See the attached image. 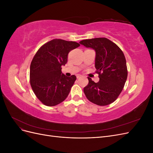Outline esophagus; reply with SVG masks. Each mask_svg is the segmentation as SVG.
I'll return each mask as SVG.
<instances>
[{"instance_id":"1","label":"esophagus","mask_w":153,"mask_h":153,"mask_svg":"<svg viewBox=\"0 0 153 153\" xmlns=\"http://www.w3.org/2000/svg\"><path fill=\"white\" fill-rule=\"evenodd\" d=\"M81 77H82V76L80 75H78L76 76V78H78H78H80Z\"/></svg>"}]
</instances>
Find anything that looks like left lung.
I'll return each mask as SVG.
<instances>
[{
  "label": "left lung",
  "instance_id": "left-lung-1",
  "mask_svg": "<svg viewBox=\"0 0 153 153\" xmlns=\"http://www.w3.org/2000/svg\"><path fill=\"white\" fill-rule=\"evenodd\" d=\"M80 43L95 50V68L100 78L97 83L88 78L89 84L84 88L85 96L91 102L100 106L113 103L121 94L128 76L123 51L106 38L85 39Z\"/></svg>",
  "mask_w": 153,
  "mask_h": 153
}]
</instances>
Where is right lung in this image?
Returning a JSON list of instances; mask_svg holds the SVG:
<instances>
[{"instance_id": "add662e5", "label": "right lung", "mask_w": 153, "mask_h": 153, "mask_svg": "<svg viewBox=\"0 0 153 153\" xmlns=\"http://www.w3.org/2000/svg\"><path fill=\"white\" fill-rule=\"evenodd\" d=\"M80 44L55 39L44 44L36 52L30 67V83L37 98L44 105L53 106L68 97L76 77L62 73L68 55Z\"/></svg>"}]
</instances>
